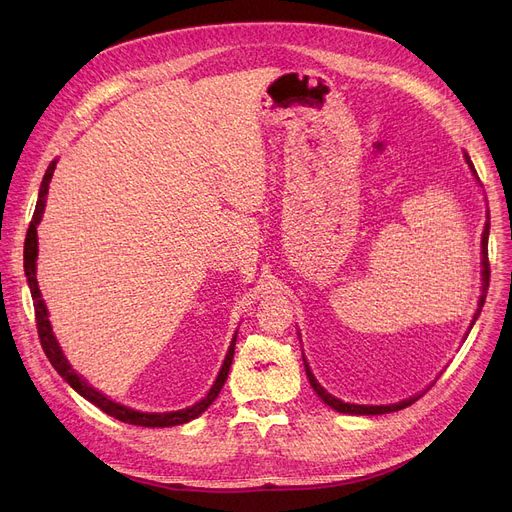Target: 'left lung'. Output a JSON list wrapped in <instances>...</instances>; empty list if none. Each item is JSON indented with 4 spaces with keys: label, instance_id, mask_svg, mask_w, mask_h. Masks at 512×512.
<instances>
[{
    "label": "left lung",
    "instance_id": "obj_1",
    "mask_svg": "<svg viewBox=\"0 0 512 512\" xmlns=\"http://www.w3.org/2000/svg\"><path fill=\"white\" fill-rule=\"evenodd\" d=\"M465 159H467V164H469V168H471V172L477 176V172H475V168H473V164H471V159H469V155L465 153ZM488 234H490V222L486 224V228H483V236H481V255H483V261H481V265H483V292L488 290V284H490V261H488ZM483 301H486V294H481L479 297V309H477V313H475V319H477V315H479V311H481V307H483ZM305 369H307V378H309V382H311V386H313V390L319 394V398L326 402V405H330L334 411H338V413H348V415H384V413H394V411H400V409H405V407H409V405H413V402L419 398V396H415V398H409V400H402V402H398V405H386V407H367V405H351V402H342V400H338V398H334L332 394H328L324 388H321L319 384H317V380L313 378V373H311V369H309V365H307V361H305Z\"/></svg>",
    "mask_w": 512,
    "mask_h": 512
}]
</instances>
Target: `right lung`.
I'll list each match as a JSON object with an SVG mask.
<instances>
[{"label":"right lung","instance_id":"add662e5","mask_svg":"<svg viewBox=\"0 0 512 512\" xmlns=\"http://www.w3.org/2000/svg\"><path fill=\"white\" fill-rule=\"evenodd\" d=\"M53 170H56V161H51L45 176H43V182H41V188H39L37 207H35L33 220H31L29 232H26V240H24V274H26V280H29V288H31V294H33L39 340H41V346H43V351H45L49 363L56 367V371L62 375V378L80 396H85L89 402H93L95 407H99L103 413H107V415L118 419V421H124V423H130V425H141V427H172V425H180V423H186V421L199 417L211 405V402L218 398V394H220V390H222V386H224V382L228 378V371H230V365H232V359H234L236 336H234V340H232V344L228 348V355H226L224 365H222V369L218 373V380H215V384L211 386L209 394L201 402H197V405L188 407V409H182V411H174V413H141V411H132L128 407L118 405V402L105 398L101 392L91 388L83 378H78V375L74 373V369L68 365L66 357L62 355V348H60L56 336L51 334V326H49V319H47V309H45V303L41 299V290H39L37 278H35V265H37L35 263L37 261V224L41 222V215H43V209H45V195L49 191V182H51Z\"/></svg>","mask_w":512,"mask_h":512}]
</instances>
